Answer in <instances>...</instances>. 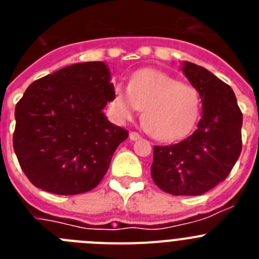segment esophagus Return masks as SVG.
Wrapping results in <instances>:
<instances>
[{"mask_svg":"<svg viewBox=\"0 0 259 259\" xmlns=\"http://www.w3.org/2000/svg\"><path fill=\"white\" fill-rule=\"evenodd\" d=\"M130 139L131 140H137V139H140V135L137 134V132H130Z\"/></svg>","mask_w":259,"mask_h":259,"instance_id":"esophagus-1","label":"esophagus"}]
</instances>
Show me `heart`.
I'll return each instance as SVG.
<instances>
[{"label": "heart", "mask_w": 259, "mask_h": 259, "mask_svg": "<svg viewBox=\"0 0 259 259\" xmlns=\"http://www.w3.org/2000/svg\"><path fill=\"white\" fill-rule=\"evenodd\" d=\"M120 120L132 118L143 109V123L158 140L180 139L197 122L201 110L200 93L193 85L162 71L144 68L132 75L128 88L116 85L111 101Z\"/></svg>", "instance_id": "heart-1"}]
</instances>
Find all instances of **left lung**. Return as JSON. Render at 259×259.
<instances>
[{"instance_id":"obj_1","label":"left lung","mask_w":259,"mask_h":259,"mask_svg":"<svg viewBox=\"0 0 259 259\" xmlns=\"http://www.w3.org/2000/svg\"><path fill=\"white\" fill-rule=\"evenodd\" d=\"M183 72L200 93L197 130L178 144L154 146L152 178L174 196H200L231 172L241 153L242 113L232 88L206 68L184 62Z\"/></svg>"}]
</instances>
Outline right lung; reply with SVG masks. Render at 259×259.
<instances>
[{
    "label": "right lung",
    "mask_w": 259,
    "mask_h": 259,
    "mask_svg": "<svg viewBox=\"0 0 259 259\" xmlns=\"http://www.w3.org/2000/svg\"><path fill=\"white\" fill-rule=\"evenodd\" d=\"M104 62L75 63L36 80L15 106L14 152L29 182L54 194L92 191L128 131L104 114L114 85Z\"/></svg>",
    "instance_id": "1"
}]
</instances>
